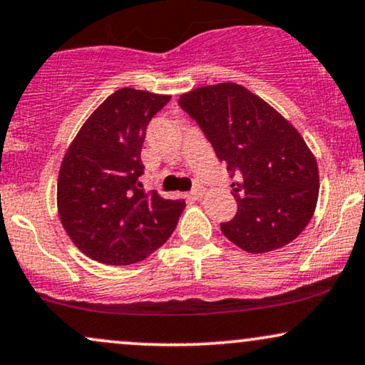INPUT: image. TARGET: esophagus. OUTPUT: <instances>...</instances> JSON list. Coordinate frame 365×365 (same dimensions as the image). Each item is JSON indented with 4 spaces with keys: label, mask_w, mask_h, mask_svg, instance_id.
<instances>
[{
    "label": "esophagus",
    "mask_w": 365,
    "mask_h": 365,
    "mask_svg": "<svg viewBox=\"0 0 365 365\" xmlns=\"http://www.w3.org/2000/svg\"><path fill=\"white\" fill-rule=\"evenodd\" d=\"M204 187H202V185H199V183H197V185L194 187V190H192L190 192V197H192V199H199V197H202V195H204Z\"/></svg>",
    "instance_id": "esophagus-1"
}]
</instances>
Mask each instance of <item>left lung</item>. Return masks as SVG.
Listing matches in <instances>:
<instances>
[{
    "label": "left lung",
    "mask_w": 365,
    "mask_h": 365,
    "mask_svg": "<svg viewBox=\"0 0 365 365\" xmlns=\"http://www.w3.org/2000/svg\"><path fill=\"white\" fill-rule=\"evenodd\" d=\"M180 107L226 161L238 210L221 231L248 253L291 243L313 217L319 175L304 139L280 113L236 83L183 93Z\"/></svg>",
    "instance_id": "8db88e82"
}]
</instances>
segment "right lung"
I'll list each match as a JSON object with an SVG mask.
<instances>
[{"mask_svg":"<svg viewBox=\"0 0 365 365\" xmlns=\"http://www.w3.org/2000/svg\"><path fill=\"white\" fill-rule=\"evenodd\" d=\"M170 98L134 88L117 90L88 117L66 151L57 210L69 238L91 260L140 262L177 227L185 202L144 192L139 182L146 127Z\"/></svg>","mask_w":365,"mask_h":365,"instance_id":"right-lung-1","label":"right lung"}]
</instances>
